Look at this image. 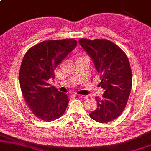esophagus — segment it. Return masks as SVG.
I'll use <instances>...</instances> for the list:
<instances>
[{"label": "esophagus", "instance_id": "34e87169", "mask_svg": "<svg viewBox=\"0 0 151 151\" xmlns=\"http://www.w3.org/2000/svg\"><path fill=\"white\" fill-rule=\"evenodd\" d=\"M78 96L80 98H81L83 99H88V96H86V95H78Z\"/></svg>", "mask_w": 151, "mask_h": 151}]
</instances>
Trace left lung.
<instances>
[{"instance_id": "left-lung-1", "label": "left lung", "mask_w": 151, "mask_h": 151, "mask_svg": "<svg viewBox=\"0 0 151 151\" xmlns=\"http://www.w3.org/2000/svg\"><path fill=\"white\" fill-rule=\"evenodd\" d=\"M78 42L101 74L100 85L105 90L103 98H95L97 108L90 116L96 122H109L120 116L130 95L132 73L129 59L118 46L109 40L82 38Z\"/></svg>"}]
</instances>
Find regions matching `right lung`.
<instances>
[{"instance_id": "obj_1", "label": "right lung", "mask_w": 151, "mask_h": 151, "mask_svg": "<svg viewBox=\"0 0 151 151\" xmlns=\"http://www.w3.org/2000/svg\"><path fill=\"white\" fill-rule=\"evenodd\" d=\"M76 46L74 39L48 40L32 46L23 57L19 73L20 88L27 105L40 120H55L66 109L67 94L48 82L55 78L56 67Z\"/></svg>"}]
</instances>
